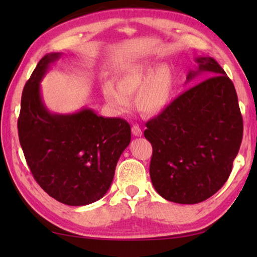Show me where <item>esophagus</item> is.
Wrapping results in <instances>:
<instances>
[{
  "label": "esophagus",
  "mask_w": 257,
  "mask_h": 257,
  "mask_svg": "<svg viewBox=\"0 0 257 257\" xmlns=\"http://www.w3.org/2000/svg\"><path fill=\"white\" fill-rule=\"evenodd\" d=\"M132 133H133L134 136H136V137H141L142 135H143L142 129L139 128L138 125H133V127H132Z\"/></svg>",
  "instance_id": "esophagus-1"
}]
</instances>
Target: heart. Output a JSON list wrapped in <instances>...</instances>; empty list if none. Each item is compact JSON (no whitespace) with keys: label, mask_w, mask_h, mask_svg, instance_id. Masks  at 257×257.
<instances>
[{"label":"heart","mask_w":257,"mask_h":257,"mask_svg":"<svg viewBox=\"0 0 257 257\" xmlns=\"http://www.w3.org/2000/svg\"><path fill=\"white\" fill-rule=\"evenodd\" d=\"M175 88V72L169 64L143 60L124 68L115 77V85L104 86L103 96L113 111L123 114L132 106L129 97L137 94L138 111L147 116H156L171 104Z\"/></svg>","instance_id":"b5f03b06"}]
</instances>
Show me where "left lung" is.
<instances>
[{
    "label": "left lung",
    "instance_id": "left-lung-1",
    "mask_svg": "<svg viewBox=\"0 0 257 257\" xmlns=\"http://www.w3.org/2000/svg\"><path fill=\"white\" fill-rule=\"evenodd\" d=\"M186 82L207 79L177 97L146 123L153 147L150 176L167 201L196 204L214 195L232 170L242 139V118L232 81L211 56L195 58Z\"/></svg>",
    "mask_w": 257,
    "mask_h": 257
}]
</instances>
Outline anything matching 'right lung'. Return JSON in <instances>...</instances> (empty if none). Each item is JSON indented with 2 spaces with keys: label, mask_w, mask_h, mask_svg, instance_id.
<instances>
[{
  "label": "right lung",
  "mask_w": 257,
  "mask_h": 257,
  "mask_svg": "<svg viewBox=\"0 0 257 257\" xmlns=\"http://www.w3.org/2000/svg\"><path fill=\"white\" fill-rule=\"evenodd\" d=\"M62 53L43 56L26 82L18 119L21 149L33 176L51 197L71 206L101 199L111 187L116 163L132 139L120 118H104L89 107L53 113L41 81Z\"/></svg>",
  "instance_id": "add662e5"
}]
</instances>
